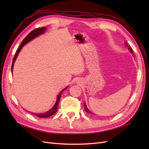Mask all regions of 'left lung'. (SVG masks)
Returning <instances> with one entry per match:
<instances>
[{
    "mask_svg": "<svg viewBox=\"0 0 149 149\" xmlns=\"http://www.w3.org/2000/svg\"><path fill=\"white\" fill-rule=\"evenodd\" d=\"M125 44L126 45H127V43H125ZM129 51L131 52L132 53H133V51H132V49L130 48V47H129ZM84 109H85V111H86V112H88V113H91V111H89V110L87 108V106H86V104H85V102H84Z\"/></svg>",
    "mask_w": 149,
    "mask_h": 149,
    "instance_id": "1",
    "label": "left lung"
}]
</instances>
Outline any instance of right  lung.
I'll return each instance as SVG.
<instances>
[{
  "mask_svg": "<svg viewBox=\"0 0 149 149\" xmlns=\"http://www.w3.org/2000/svg\"><path fill=\"white\" fill-rule=\"evenodd\" d=\"M45 30H46V29L44 28V27L36 29L31 31V32L23 40V41L22 42V43L20 44V45L19 46V48L17 49V51H16L15 54V56H14V57H13V61H12V68H11L12 72V70H13V64H14V62H15V61L16 60V58H17L18 55H19L20 51L21 50V49L22 48V47H23V46L25 45L28 42H29L30 41H31V40H33L34 38L37 37V36H38L39 35L43 33L44 32V31ZM68 87V86L66 87L65 89H63L62 91L60 92V93L59 94V95H58V97H57V100H56V102L55 103V104L54 105V106L50 110H49L48 112H45V113H41V114L32 113V114L35 115V116H38V117H40V118H48V117H49V116H52L53 114H55L57 110H58V104H59V101H60V100L61 94L63 93V92Z\"/></svg>",
  "mask_w": 149,
  "mask_h": 149,
  "instance_id": "add662e5",
  "label": "right lung"
}]
</instances>
